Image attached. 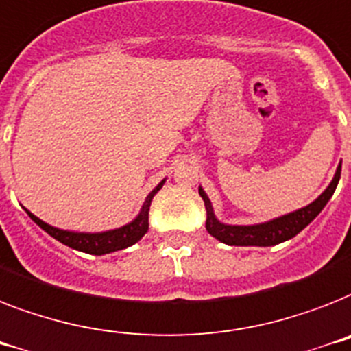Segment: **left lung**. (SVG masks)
Returning <instances> with one entry per match:
<instances>
[{
	"instance_id": "left-lung-1",
	"label": "left lung",
	"mask_w": 351,
	"mask_h": 351,
	"mask_svg": "<svg viewBox=\"0 0 351 351\" xmlns=\"http://www.w3.org/2000/svg\"><path fill=\"white\" fill-rule=\"evenodd\" d=\"M339 179H341V165L337 167V172L333 176L332 183L328 184V189L319 195L313 203L301 210H295L291 214L277 217L274 221L261 224H252V226H234V224H223L215 219L212 203L206 197L203 189H199V195L203 197L204 206H206V230L210 235H214L215 239L230 246H274L279 245L282 241H288L295 237L302 228H306L312 223L321 210L326 206L330 197L337 189Z\"/></svg>"
}]
</instances>
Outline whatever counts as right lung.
<instances>
[{"mask_svg": "<svg viewBox=\"0 0 351 351\" xmlns=\"http://www.w3.org/2000/svg\"><path fill=\"white\" fill-rule=\"evenodd\" d=\"M162 183H165V181H161V183H159L152 192L148 193L147 199H145V204H143L141 212H139V215H137L136 219L132 221V223L125 224V226H121V228L101 232V234H81V232H69V230L54 228V226L43 223L39 217L30 214L29 210H27V214H29L30 219H32L36 224H39L47 234L52 235L54 239H58L60 243H63V245L74 248V250L85 252V254H92V255L110 254V252L123 250V248H128V246L136 245L137 241L147 234L148 210H150V203H152L154 195L161 190Z\"/></svg>", "mask_w": 351, "mask_h": 351, "instance_id": "1", "label": "right lung"}]
</instances>
